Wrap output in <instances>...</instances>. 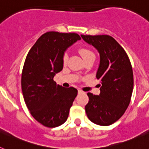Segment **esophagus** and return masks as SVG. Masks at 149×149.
Masks as SVG:
<instances>
[{
	"instance_id": "esophagus-1",
	"label": "esophagus",
	"mask_w": 149,
	"mask_h": 149,
	"mask_svg": "<svg viewBox=\"0 0 149 149\" xmlns=\"http://www.w3.org/2000/svg\"><path fill=\"white\" fill-rule=\"evenodd\" d=\"M82 93H84V92L81 89H78V94H82Z\"/></svg>"
}]
</instances>
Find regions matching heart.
I'll use <instances>...</instances> for the list:
<instances>
[{
    "mask_svg": "<svg viewBox=\"0 0 149 149\" xmlns=\"http://www.w3.org/2000/svg\"><path fill=\"white\" fill-rule=\"evenodd\" d=\"M79 53L82 56V57L84 58V60H86V59L89 58L91 56H94L95 54H93V52L89 50L88 48H81L79 49ZM63 61L64 64H66L67 61H68V54H65L64 56H63Z\"/></svg>",
    "mask_w": 149,
    "mask_h": 149,
    "instance_id": "obj_1",
    "label": "heart"
}]
</instances>
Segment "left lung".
<instances>
[{
	"label": "left lung",
	"mask_w": 149,
	"mask_h": 149,
	"mask_svg": "<svg viewBox=\"0 0 149 149\" xmlns=\"http://www.w3.org/2000/svg\"><path fill=\"white\" fill-rule=\"evenodd\" d=\"M100 55L96 77L101 81L99 95L87 93L86 116L93 123L108 126L120 119L127 108L134 87L131 62L122 46L108 35H81Z\"/></svg>",
	"instance_id": "obj_1"
}]
</instances>
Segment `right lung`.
<instances>
[{"instance_id": "1", "label": "right lung", "mask_w": 149, "mask_h": 149, "mask_svg": "<svg viewBox=\"0 0 149 149\" xmlns=\"http://www.w3.org/2000/svg\"><path fill=\"white\" fill-rule=\"evenodd\" d=\"M80 39L74 33L50 31L41 36L27 55L22 74L24 99L33 117L45 127H57L67 120L77 95L75 88L56 85L54 77L63 69L67 48Z\"/></svg>"}]
</instances>
